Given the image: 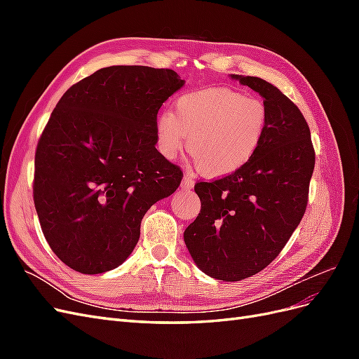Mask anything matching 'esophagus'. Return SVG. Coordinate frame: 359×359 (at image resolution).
I'll use <instances>...</instances> for the list:
<instances>
[{"label":"esophagus","instance_id":"esophagus-1","mask_svg":"<svg viewBox=\"0 0 359 359\" xmlns=\"http://www.w3.org/2000/svg\"><path fill=\"white\" fill-rule=\"evenodd\" d=\"M181 189L182 190H191L193 189V178L190 177V175H184V178H182V181H181Z\"/></svg>","mask_w":359,"mask_h":359}]
</instances>
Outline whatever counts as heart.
Listing matches in <instances>:
<instances>
[{"label": "heart", "instance_id": "b5f03b06", "mask_svg": "<svg viewBox=\"0 0 359 359\" xmlns=\"http://www.w3.org/2000/svg\"><path fill=\"white\" fill-rule=\"evenodd\" d=\"M268 128V109L257 99L226 86L181 94L172 112L156 118L157 148L175 158L187 136V151L202 175L219 178L255 157Z\"/></svg>", "mask_w": 359, "mask_h": 359}]
</instances>
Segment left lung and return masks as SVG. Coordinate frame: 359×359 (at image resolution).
Wrapping results in <instances>:
<instances>
[{
	"instance_id": "1",
	"label": "left lung",
	"mask_w": 359,
	"mask_h": 359,
	"mask_svg": "<svg viewBox=\"0 0 359 359\" xmlns=\"http://www.w3.org/2000/svg\"><path fill=\"white\" fill-rule=\"evenodd\" d=\"M232 79L262 95L266 135L244 168L194 186L201 212L184 232L194 264L224 281L252 277L280 255L306 212L314 169L310 128L298 106L264 79Z\"/></svg>"
}]
</instances>
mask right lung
Returning <instances> with one entry per match:
<instances>
[{
  "instance_id": "1",
  "label": "right lung",
  "mask_w": 359,
  "mask_h": 359,
  "mask_svg": "<svg viewBox=\"0 0 359 359\" xmlns=\"http://www.w3.org/2000/svg\"><path fill=\"white\" fill-rule=\"evenodd\" d=\"M186 83L170 69L112 66L72 85L36 149L34 205L52 252L82 274L121 265L140 222L180 187L157 148L161 104Z\"/></svg>"
}]
</instances>
